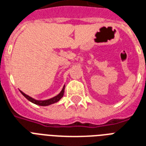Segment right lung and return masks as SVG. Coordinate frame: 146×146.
<instances>
[{
  "instance_id": "right-lung-1",
  "label": "right lung",
  "mask_w": 146,
  "mask_h": 146,
  "mask_svg": "<svg viewBox=\"0 0 146 146\" xmlns=\"http://www.w3.org/2000/svg\"><path fill=\"white\" fill-rule=\"evenodd\" d=\"M64 89H65V86H63V90L61 91L60 93H59L58 95L56 96H54L53 98H51L50 100H36L33 99V98H31V96H29L26 95L25 93H24L22 91H21V93H22V95L24 96V97L27 98L29 101H31V103H34V104H36V105H38V106H49V105H51V104H53V103H56V102H58L59 100H60L61 98L63 97V94H64Z\"/></svg>"
}]
</instances>
